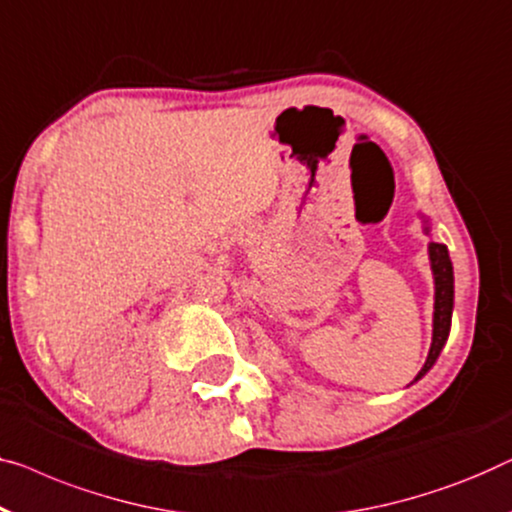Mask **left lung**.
<instances>
[{"mask_svg":"<svg viewBox=\"0 0 512 512\" xmlns=\"http://www.w3.org/2000/svg\"><path fill=\"white\" fill-rule=\"evenodd\" d=\"M425 233H429V221L425 219ZM429 261H432L434 272V330H432V346L425 365L416 376V381L422 379L439 358L443 344H446L450 332V318H453V300H455V277L453 263H450L448 247L439 242H429Z\"/></svg>","mask_w":512,"mask_h":512,"instance_id":"obj_1","label":"left lung"}]
</instances>
